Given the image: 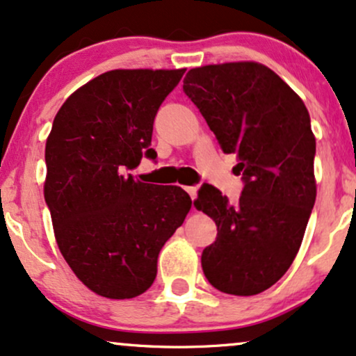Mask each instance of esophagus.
Listing matches in <instances>:
<instances>
[{
    "instance_id": "esophagus-1",
    "label": "esophagus",
    "mask_w": 356,
    "mask_h": 356,
    "mask_svg": "<svg viewBox=\"0 0 356 356\" xmlns=\"http://www.w3.org/2000/svg\"><path fill=\"white\" fill-rule=\"evenodd\" d=\"M185 190L188 191V195L191 196V200L196 198V193H198V188H196V186H186Z\"/></svg>"
}]
</instances>
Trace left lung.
<instances>
[{
  "mask_svg": "<svg viewBox=\"0 0 356 356\" xmlns=\"http://www.w3.org/2000/svg\"><path fill=\"white\" fill-rule=\"evenodd\" d=\"M183 90L225 153H236L244 190L231 204L203 185L196 209L218 226L201 254L206 279L231 296H256L287 272L317 196L315 137L305 104L264 64H209L186 74Z\"/></svg>",
  "mask_w": 356,
  "mask_h": 356,
  "instance_id": "1",
  "label": "left lung"
}]
</instances>
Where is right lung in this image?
Returning a JSON list of instances; mask_svg holds the SVG:
<instances>
[{
    "instance_id": "1",
    "label": "right lung",
    "mask_w": 356,
    "mask_h": 356,
    "mask_svg": "<svg viewBox=\"0 0 356 356\" xmlns=\"http://www.w3.org/2000/svg\"><path fill=\"white\" fill-rule=\"evenodd\" d=\"M185 71L104 72L69 95L52 122L44 198L60 254L97 296L122 300L148 291L160 249L191 209L179 186L125 175L153 155V120Z\"/></svg>"
}]
</instances>
